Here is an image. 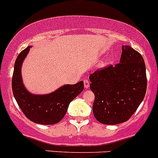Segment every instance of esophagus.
<instances>
[{"mask_svg": "<svg viewBox=\"0 0 158 158\" xmlns=\"http://www.w3.org/2000/svg\"><path fill=\"white\" fill-rule=\"evenodd\" d=\"M84 84L85 88H88V87H90V81H89L87 79H85L84 81Z\"/></svg>", "mask_w": 158, "mask_h": 158, "instance_id": "esophagus-1", "label": "esophagus"}]
</instances>
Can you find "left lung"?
<instances>
[{
  "mask_svg": "<svg viewBox=\"0 0 158 158\" xmlns=\"http://www.w3.org/2000/svg\"><path fill=\"white\" fill-rule=\"evenodd\" d=\"M119 63L97 70L90 75L95 95L93 112L105 125L125 123L137 110L147 89L142 55L129 45H123Z\"/></svg>",
  "mask_w": 158,
  "mask_h": 158,
  "instance_id": "8db88e82",
  "label": "left lung"
}]
</instances>
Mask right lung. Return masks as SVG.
<instances>
[{
  "label": "right lung",
  "instance_id": "add662e5",
  "mask_svg": "<svg viewBox=\"0 0 158 158\" xmlns=\"http://www.w3.org/2000/svg\"><path fill=\"white\" fill-rule=\"evenodd\" d=\"M31 46L23 50L17 56L12 77L14 98L24 115L35 123L53 125L64 118L70 103L84 90V81L66 84L51 94L35 95L29 92L23 83L21 67Z\"/></svg>",
  "mask_w": 158,
  "mask_h": 158
}]
</instances>
